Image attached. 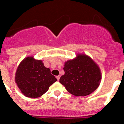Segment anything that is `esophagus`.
Returning a JSON list of instances; mask_svg holds the SVG:
<instances>
[{"label":"esophagus","instance_id":"34e87169","mask_svg":"<svg viewBox=\"0 0 124 124\" xmlns=\"http://www.w3.org/2000/svg\"><path fill=\"white\" fill-rule=\"evenodd\" d=\"M56 78V79H58V81H59V80H60V75L57 76Z\"/></svg>","mask_w":124,"mask_h":124}]
</instances>
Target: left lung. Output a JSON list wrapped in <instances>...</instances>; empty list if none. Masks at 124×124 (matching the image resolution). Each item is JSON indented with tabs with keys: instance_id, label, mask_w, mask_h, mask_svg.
I'll use <instances>...</instances> for the list:
<instances>
[{
	"instance_id": "1",
	"label": "left lung",
	"mask_w": 124,
	"mask_h": 124,
	"mask_svg": "<svg viewBox=\"0 0 124 124\" xmlns=\"http://www.w3.org/2000/svg\"><path fill=\"white\" fill-rule=\"evenodd\" d=\"M63 70L64 74L60 78V83L74 96H87L100 84V68L86 54H79L76 58L65 62Z\"/></svg>"
}]
</instances>
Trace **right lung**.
Wrapping results in <instances>:
<instances>
[{
    "label": "right lung",
    "mask_w": 124,
    "mask_h": 124,
    "mask_svg": "<svg viewBox=\"0 0 124 124\" xmlns=\"http://www.w3.org/2000/svg\"><path fill=\"white\" fill-rule=\"evenodd\" d=\"M56 81L41 60L31 56L27 57L20 63L15 73V83L19 89L24 96L30 98L44 94Z\"/></svg>",
    "instance_id": "right-lung-1"
}]
</instances>
